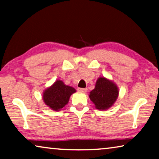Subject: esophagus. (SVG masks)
<instances>
[{
  "label": "esophagus",
  "instance_id": "obj_1",
  "mask_svg": "<svg viewBox=\"0 0 159 159\" xmlns=\"http://www.w3.org/2000/svg\"><path fill=\"white\" fill-rule=\"evenodd\" d=\"M78 90L80 91V92H82V93H85V92H87L88 88H78Z\"/></svg>",
  "mask_w": 159,
  "mask_h": 159
}]
</instances>
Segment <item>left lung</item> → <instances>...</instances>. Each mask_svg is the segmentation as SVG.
<instances>
[{"mask_svg": "<svg viewBox=\"0 0 159 159\" xmlns=\"http://www.w3.org/2000/svg\"><path fill=\"white\" fill-rule=\"evenodd\" d=\"M118 89L116 85L104 77L99 78L95 89L90 93V98L99 110L108 109L116 100Z\"/></svg>", "mask_w": 159, "mask_h": 159, "instance_id": "obj_1", "label": "left lung"}]
</instances>
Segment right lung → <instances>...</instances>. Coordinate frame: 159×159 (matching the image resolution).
Segmentation results:
<instances>
[{"mask_svg":"<svg viewBox=\"0 0 159 159\" xmlns=\"http://www.w3.org/2000/svg\"><path fill=\"white\" fill-rule=\"evenodd\" d=\"M76 90L71 86L64 85L61 80H57L43 93V101L54 111H60L67 104L69 98Z\"/></svg>","mask_w":159,"mask_h":159,"instance_id":"add662e5","label":"right lung"}]
</instances>
